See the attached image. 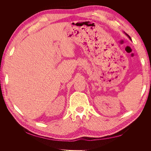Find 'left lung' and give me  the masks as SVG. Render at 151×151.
<instances>
[{
	"instance_id": "1",
	"label": "left lung",
	"mask_w": 151,
	"mask_h": 151,
	"mask_svg": "<svg viewBox=\"0 0 151 151\" xmlns=\"http://www.w3.org/2000/svg\"><path fill=\"white\" fill-rule=\"evenodd\" d=\"M124 33H125V35H127V36H128V37H129V39H130V40H132V39H131V38H130V36H129V35H127V33H125V32H124Z\"/></svg>"
}]
</instances>
